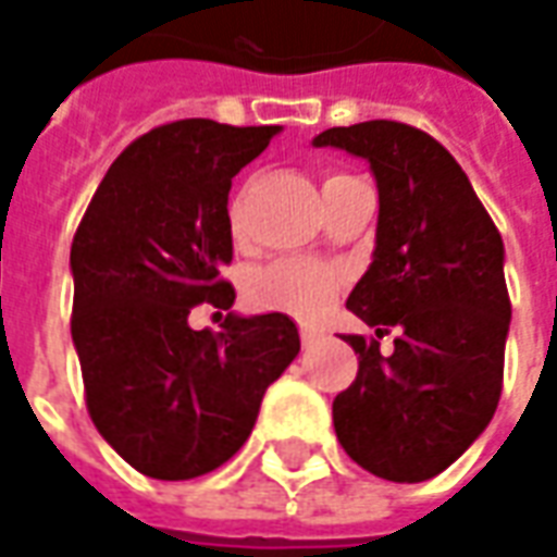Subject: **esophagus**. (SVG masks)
<instances>
[{
  "label": "esophagus",
  "mask_w": 557,
  "mask_h": 557,
  "mask_svg": "<svg viewBox=\"0 0 557 557\" xmlns=\"http://www.w3.org/2000/svg\"><path fill=\"white\" fill-rule=\"evenodd\" d=\"M317 341H319L317 329H310V325H305V329H301V344H305L307 349H310V346L317 344Z\"/></svg>",
  "instance_id": "1"
}]
</instances>
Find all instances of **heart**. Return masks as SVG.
Returning a JSON list of instances; mask_svg holds the SVG:
<instances>
[{
  "mask_svg": "<svg viewBox=\"0 0 557 557\" xmlns=\"http://www.w3.org/2000/svg\"><path fill=\"white\" fill-rule=\"evenodd\" d=\"M334 289H337V274L329 265H319L310 259H280L252 277L250 298L262 310H283L292 317L313 319L332 298Z\"/></svg>",
  "mask_w": 557,
  "mask_h": 557,
  "instance_id": "b5f03b06",
  "label": "heart"
}]
</instances>
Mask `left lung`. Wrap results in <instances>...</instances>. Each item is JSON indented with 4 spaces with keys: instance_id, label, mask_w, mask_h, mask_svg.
I'll use <instances>...</instances> for the list:
<instances>
[{
    "instance_id": "8db88e82",
    "label": "left lung",
    "mask_w": 557,
    "mask_h": 557,
    "mask_svg": "<svg viewBox=\"0 0 557 557\" xmlns=\"http://www.w3.org/2000/svg\"><path fill=\"white\" fill-rule=\"evenodd\" d=\"M361 157L380 193L376 247L346 307L395 332L392 356L346 334L359 373L332 404L346 455L392 482L453 465L492 422L504 386L509 295L504 240L453 153L395 120L334 126L313 138Z\"/></svg>"
}]
</instances>
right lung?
Instances as JSON below:
<instances>
[{"label":"right lung","instance_id":"add662e5","mask_svg":"<svg viewBox=\"0 0 557 557\" xmlns=\"http://www.w3.org/2000/svg\"><path fill=\"white\" fill-rule=\"evenodd\" d=\"M280 126L177 120L132 141L72 240V341L92 425L153 480L205 476L250 437L265 388L298 356L286 313L189 329L235 289L228 189Z\"/></svg>","mask_w":557,"mask_h":557}]
</instances>
